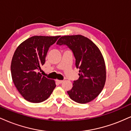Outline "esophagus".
<instances>
[{
  "instance_id": "34e87169",
  "label": "esophagus",
  "mask_w": 131,
  "mask_h": 131,
  "mask_svg": "<svg viewBox=\"0 0 131 131\" xmlns=\"http://www.w3.org/2000/svg\"><path fill=\"white\" fill-rule=\"evenodd\" d=\"M56 82H57L58 84H62L63 83V81L62 80H56Z\"/></svg>"
}]
</instances>
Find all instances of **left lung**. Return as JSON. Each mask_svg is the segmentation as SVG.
I'll use <instances>...</instances> for the list:
<instances>
[{
    "label": "left lung",
    "mask_w": 131,
    "mask_h": 131,
    "mask_svg": "<svg viewBox=\"0 0 131 131\" xmlns=\"http://www.w3.org/2000/svg\"><path fill=\"white\" fill-rule=\"evenodd\" d=\"M56 44L66 45L73 51L75 66L80 69L78 80L67 91L75 102L85 104L94 100L104 88L106 79V65L100 49L91 40L82 35L64 36Z\"/></svg>",
    "instance_id": "obj_1"
}]
</instances>
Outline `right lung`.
<instances>
[{"instance_id": "add662e5", "label": "right lung", "mask_w": 131, "mask_h": 131, "mask_svg": "<svg viewBox=\"0 0 131 131\" xmlns=\"http://www.w3.org/2000/svg\"><path fill=\"white\" fill-rule=\"evenodd\" d=\"M59 37L32 36L21 43L14 51L11 64L13 81L29 102H42L55 88V81L42 76L40 72L49 47Z\"/></svg>"}]
</instances>
